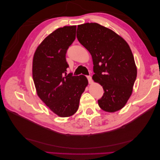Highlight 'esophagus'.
<instances>
[{"label":"esophagus","mask_w":160,"mask_h":160,"mask_svg":"<svg viewBox=\"0 0 160 160\" xmlns=\"http://www.w3.org/2000/svg\"><path fill=\"white\" fill-rule=\"evenodd\" d=\"M87 78H88V79L89 84H91L92 83H93V81H92V78H91V76H87Z\"/></svg>","instance_id":"esophagus-1"}]
</instances>
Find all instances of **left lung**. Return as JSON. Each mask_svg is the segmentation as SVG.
I'll return each mask as SVG.
<instances>
[{
  "mask_svg": "<svg viewBox=\"0 0 160 160\" xmlns=\"http://www.w3.org/2000/svg\"><path fill=\"white\" fill-rule=\"evenodd\" d=\"M77 37L91 55L93 81L103 87L98 104L113 113L122 109L132 95L137 67L128 42L112 30L98 23L77 26Z\"/></svg>",
  "mask_w": 160,
  "mask_h": 160,
  "instance_id": "obj_1",
  "label": "left lung"
}]
</instances>
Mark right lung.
Wrapping results in <instances>:
<instances>
[{
	"label": "right lung",
	"instance_id": "1",
	"mask_svg": "<svg viewBox=\"0 0 160 160\" xmlns=\"http://www.w3.org/2000/svg\"><path fill=\"white\" fill-rule=\"evenodd\" d=\"M76 26L59 28L38 46L32 59V78L39 98L56 115L70 117L79 108L88 85L84 75H67L66 52L75 39Z\"/></svg>",
	"mask_w": 160,
	"mask_h": 160
}]
</instances>
